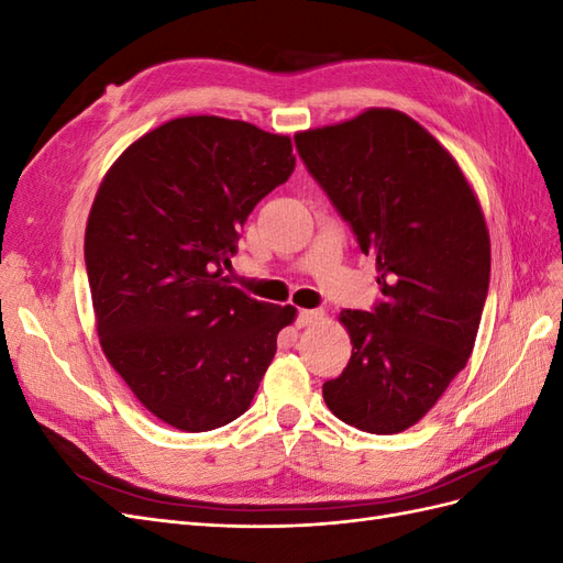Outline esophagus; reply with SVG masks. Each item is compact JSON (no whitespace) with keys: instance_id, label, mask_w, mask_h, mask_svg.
Listing matches in <instances>:
<instances>
[{"instance_id":"obj_1","label":"esophagus","mask_w":563,"mask_h":563,"mask_svg":"<svg viewBox=\"0 0 563 563\" xmlns=\"http://www.w3.org/2000/svg\"><path fill=\"white\" fill-rule=\"evenodd\" d=\"M321 317H323L321 310H300L298 317H296V327H298V329L312 327V323H317Z\"/></svg>"}]
</instances>
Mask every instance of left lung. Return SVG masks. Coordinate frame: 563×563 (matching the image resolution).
Here are the masks:
<instances>
[{
  "label": "left lung",
  "instance_id": "1",
  "mask_svg": "<svg viewBox=\"0 0 563 563\" xmlns=\"http://www.w3.org/2000/svg\"><path fill=\"white\" fill-rule=\"evenodd\" d=\"M296 150L376 255L383 294L371 312H340L352 356L323 401L356 430L404 432L465 368L479 331L490 277L479 199L449 150L399 110L300 131Z\"/></svg>",
  "mask_w": 563,
  "mask_h": 563
}]
</instances>
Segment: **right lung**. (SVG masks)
<instances>
[{"label": "right lung", "instance_id": "1", "mask_svg": "<svg viewBox=\"0 0 563 563\" xmlns=\"http://www.w3.org/2000/svg\"><path fill=\"white\" fill-rule=\"evenodd\" d=\"M294 168L288 135L197 114L131 143L98 187L84 261L100 347L176 430L240 418L296 319L228 275L249 213Z\"/></svg>", "mask_w": 563, "mask_h": 563}]
</instances>
